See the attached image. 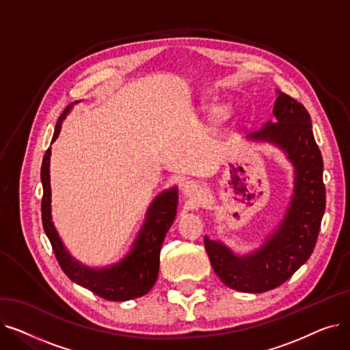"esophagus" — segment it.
<instances>
[{
  "label": "esophagus",
  "mask_w": 350,
  "mask_h": 350,
  "mask_svg": "<svg viewBox=\"0 0 350 350\" xmlns=\"http://www.w3.org/2000/svg\"><path fill=\"white\" fill-rule=\"evenodd\" d=\"M183 194L187 196V197H194L198 194V187L196 183L193 181H187L185 186H183Z\"/></svg>",
  "instance_id": "34e87169"
}]
</instances>
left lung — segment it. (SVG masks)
<instances>
[{"mask_svg":"<svg viewBox=\"0 0 350 350\" xmlns=\"http://www.w3.org/2000/svg\"><path fill=\"white\" fill-rule=\"evenodd\" d=\"M278 92L275 122L248 137L281 147L295 167L293 194L284 219L265 243L248 255H235L223 243L204 237L210 262L228 288L261 293L282 285L315 248L326 206L323 160L305 106Z\"/></svg>","mask_w":350,"mask_h":350,"instance_id":"left-lung-1","label":"left lung"}]
</instances>
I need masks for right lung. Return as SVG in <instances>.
I'll list each match as a JSON object with an SVG mask.
<instances>
[{"label": "right lung", "instance_id": "obj_1", "mask_svg": "<svg viewBox=\"0 0 350 350\" xmlns=\"http://www.w3.org/2000/svg\"><path fill=\"white\" fill-rule=\"evenodd\" d=\"M75 103H78V100ZM72 106L73 105L70 103L59 116L57 126H55L52 142L57 140L62 122ZM49 160L51 147L44 156L41 167V181L44 187L41 204L42 224L51 241L53 254L66 277L107 301L120 302L146 295L157 280L160 248L177 213V187L163 191L153 200V203L147 210L144 224L139 231L132 251L120 262L107 268H89L72 258L53 227L51 215Z\"/></svg>", "mask_w": 350, "mask_h": 350}]
</instances>
